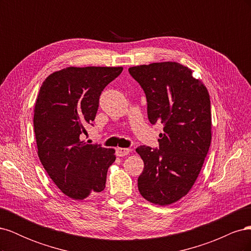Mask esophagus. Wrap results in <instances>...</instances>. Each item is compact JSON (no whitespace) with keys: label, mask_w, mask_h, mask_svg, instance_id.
Instances as JSON below:
<instances>
[{"label":"esophagus","mask_w":251,"mask_h":251,"mask_svg":"<svg viewBox=\"0 0 251 251\" xmlns=\"http://www.w3.org/2000/svg\"><path fill=\"white\" fill-rule=\"evenodd\" d=\"M131 150L126 149V148H117L116 149V155L119 157H124L126 156L128 153H130Z\"/></svg>","instance_id":"esophagus-1"}]
</instances>
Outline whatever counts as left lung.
<instances>
[{
    "instance_id": "obj_1",
    "label": "left lung",
    "mask_w": 251,
    "mask_h": 251,
    "mask_svg": "<svg viewBox=\"0 0 251 251\" xmlns=\"http://www.w3.org/2000/svg\"><path fill=\"white\" fill-rule=\"evenodd\" d=\"M147 96L151 125L163 124L159 150L140 146L144 162L138 189L144 199L169 205L187 195L198 178L211 141L208 91L189 68L175 62L128 68Z\"/></svg>"
}]
</instances>
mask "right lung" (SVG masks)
Segmentation results:
<instances>
[{
	"instance_id": "1",
	"label": "right lung",
	"mask_w": 251,
	"mask_h": 251,
	"mask_svg": "<svg viewBox=\"0 0 251 251\" xmlns=\"http://www.w3.org/2000/svg\"><path fill=\"white\" fill-rule=\"evenodd\" d=\"M123 67H68L45 79L37 95L33 126L37 155L66 196L82 200L105 187L115 150L79 139L92 125L102 90Z\"/></svg>"
}]
</instances>
